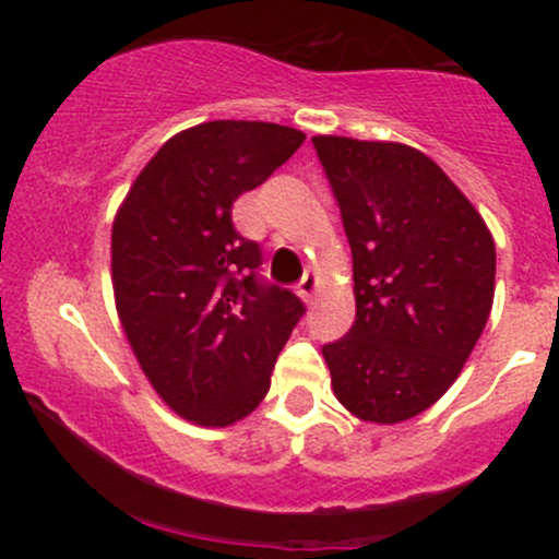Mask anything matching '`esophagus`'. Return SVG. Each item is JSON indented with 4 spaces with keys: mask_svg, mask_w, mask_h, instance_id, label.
Segmentation results:
<instances>
[{
    "mask_svg": "<svg viewBox=\"0 0 559 559\" xmlns=\"http://www.w3.org/2000/svg\"><path fill=\"white\" fill-rule=\"evenodd\" d=\"M316 288H318V278H316V273L307 271L305 275H301V281L297 284L299 297L305 299V301H312V297H316Z\"/></svg>",
    "mask_w": 559,
    "mask_h": 559,
    "instance_id": "34e87169",
    "label": "esophagus"
}]
</instances>
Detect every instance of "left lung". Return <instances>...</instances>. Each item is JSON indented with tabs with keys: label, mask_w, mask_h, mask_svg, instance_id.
<instances>
[{
	"label": "left lung",
	"mask_w": 559,
	"mask_h": 559,
	"mask_svg": "<svg viewBox=\"0 0 559 559\" xmlns=\"http://www.w3.org/2000/svg\"><path fill=\"white\" fill-rule=\"evenodd\" d=\"M352 247L355 325L323 346L336 400L402 423L460 376L489 320L497 249L444 170L394 141L312 139Z\"/></svg>",
	"instance_id": "8db88e82"
}]
</instances>
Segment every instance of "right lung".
I'll list each match as a JSON object with an SVG mask.
<instances>
[{"label":"right lung","mask_w":559,"mask_h":559,"mask_svg":"<svg viewBox=\"0 0 559 559\" xmlns=\"http://www.w3.org/2000/svg\"><path fill=\"white\" fill-rule=\"evenodd\" d=\"M305 133L213 120L176 133L139 173L112 223V288L133 355L170 409L197 426L247 418L305 316L260 278L262 249L230 207L299 150Z\"/></svg>","instance_id":"1"}]
</instances>
